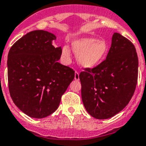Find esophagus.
<instances>
[{"label":"esophagus","mask_w":146,"mask_h":146,"mask_svg":"<svg viewBox=\"0 0 146 146\" xmlns=\"http://www.w3.org/2000/svg\"><path fill=\"white\" fill-rule=\"evenodd\" d=\"M74 79L76 80H79L80 78H79V72L78 71H75V73H74Z\"/></svg>","instance_id":"obj_1"}]
</instances>
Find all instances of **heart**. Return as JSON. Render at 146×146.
<instances>
[{
  "label": "heart",
  "instance_id": "obj_1",
  "mask_svg": "<svg viewBox=\"0 0 146 146\" xmlns=\"http://www.w3.org/2000/svg\"><path fill=\"white\" fill-rule=\"evenodd\" d=\"M73 49L78 54V62L85 68H93L104 58L108 50V46L103 40L94 38H80L72 43ZM70 49L65 46L62 49V54L66 60L70 58Z\"/></svg>",
  "mask_w": 146,
  "mask_h": 146
}]
</instances>
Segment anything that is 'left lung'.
I'll list each match as a JSON object with an SVG mask.
<instances>
[{"label": "left lung", "mask_w": 146, "mask_h": 146, "mask_svg": "<svg viewBox=\"0 0 146 146\" xmlns=\"http://www.w3.org/2000/svg\"><path fill=\"white\" fill-rule=\"evenodd\" d=\"M79 78L88 114L96 119L112 117L128 105L135 91L138 58L134 44L114 33L106 58L94 68H84Z\"/></svg>", "instance_id": "8db88e82"}]
</instances>
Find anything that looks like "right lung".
<instances>
[{
	"mask_svg": "<svg viewBox=\"0 0 146 146\" xmlns=\"http://www.w3.org/2000/svg\"><path fill=\"white\" fill-rule=\"evenodd\" d=\"M54 35L44 30L29 32L9 52V90L14 103L33 118L46 117L58 109L61 97L74 78V71L58 63L61 47Z\"/></svg>",
	"mask_w": 146,
	"mask_h": 146,
	"instance_id": "add662e5",
	"label": "right lung"
}]
</instances>
